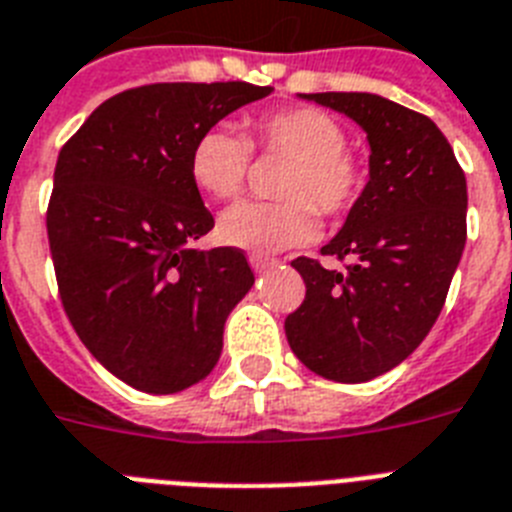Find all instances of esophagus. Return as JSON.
I'll return each mask as SVG.
<instances>
[{
    "label": "esophagus",
    "mask_w": 512,
    "mask_h": 512,
    "mask_svg": "<svg viewBox=\"0 0 512 512\" xmlns=\"http://www.w3.org/2000/svg\"><path fill=\"white\" fill-rule=\"evenodd\" d=\"M249 265L257 270V273H263V270H270L273 265H278V260H273V257L268 255H260V252H255V255H249Z\"/></svg>",
    "instance_id": "obj_1"
}]
</instances>
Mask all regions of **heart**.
I'll return each mask as SVG.
<instances>
[{
  "instance_id": "obj_1",
  "label": "heart",
  "mask_w": 512,
  "mask_h": 512,
  "mask_svg": "<svg viewBox=\"0 0 512 512\" xmlns=\"http://www.w3.org/2000/svg\"><path fill=\"white\" fill-rule=\"evenodd\" d=\"M346 130L315 106L281 109L252 122L249 143L229 127H208L190 150V176L197 190L234 200L244 190L252 148L291 158L278 182L276 203H239L218 221V236L231 247L278 252L317 234V213L341 216L359 200L367 171L346 150Z\"/></svg>"
}]
</instances>
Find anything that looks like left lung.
<instances>
[{
    "label": "left lung",
    "mask_w": 512,
    "mask_h": 512,
    "mask_svg": "<svg viewBox=\"0 0 512 512\" xmlns=\"http://www.w3.org/2000/svg\"><path fill=\"white\" fill-rule=\"evenodd\" d=\"M354 119L369 140V182L320 249L346 270L296 257L302 307L286 317L299 362L367 382L406 359L435 325L466 244V176L437 124L375 93H302Z\"/></svg>",
    "instance_id": "left-lung-1"
}]
</instances>
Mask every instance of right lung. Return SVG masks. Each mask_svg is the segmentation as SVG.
I'll return each mask as SVG.
<instances>
[{
	"instance_id": "obj_1",
	"label": "right lung",
	"mask_w": 512,
	"mask_h": 512,
	"mask_svg": "<svg viewBox=\"0 0 512 512\" xmlns=\"http://www.w3.org/2000/svg\"><path fill=\"white\" fill-rule=\"evenodd\" d=\"M273 88L153 83L103 101L59 150L46 210L72 328L111 375L179 393L210 375L255 273L236 247L195 249L213 216L190 176L197 135Z\"/></svg>"
}]
</instances>
